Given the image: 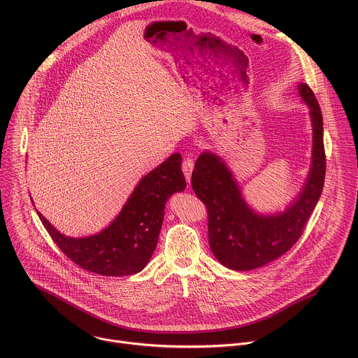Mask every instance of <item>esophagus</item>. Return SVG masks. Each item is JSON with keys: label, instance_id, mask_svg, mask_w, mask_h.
Segmentation results:
<instances>
[{"label": "esophagus", "instance_id": "esophagus-1", "mask_svg": "<svg viewBox=\"0 0 358 358\" xmlns=\"http://www.w3.org/2000/svg\"><path fill=\"white\" fill-rule=\"evenodd\" d=\"M192 170H194V159L192 157H187L184 162H182V171H184V176L189 184L191 181V174H192Z\"/></svg>", "mask_w": 358, "mask_h": 358}]
</instances>
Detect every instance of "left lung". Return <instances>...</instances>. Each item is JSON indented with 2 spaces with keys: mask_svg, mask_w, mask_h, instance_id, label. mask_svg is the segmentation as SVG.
I'll return each mask as SVG.
<instances>
[{
  "mask_svg": "<svg viewBox=\"0 0 358 358\" xmlns=\"http://www.w3.org/2000/svg\"><path fill=\"white\" fill-rule=\"evenodd\" d=\"M298 91L310 108L312 166L303 189L282 213L263 216L253 212L216 155L203 152L195 163L191 184L208 210L209 246L219 263L230 270L249 271L287 253L302 236L320 198L326 174L322 110L308 84H299Z\"/></svg>",
  "mask_w": 358,
  "mask_h": 358,
  "instance_id": "left-lung-1",
  "label": "left lung"
}]
</instances>
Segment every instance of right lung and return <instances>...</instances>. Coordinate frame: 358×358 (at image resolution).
Returning a JSON list of instances; mask_svg holds the SVG:
<instances>
[{
	"mask_svg": "<svg viewBox=\"0 0 358 358\" xmlns=\"http://www.w3.org/2000/svg\"><path fill=\"white\" fill-rule=\"evenodd\" d=\"M185 185L181 155L174 153L141 180L122 210L98 234L67 237L38 215L56 246L83 270L106 277L131 275L149 263L157 246L166 202Z\"/></svg>",
	"mask_w": 358,
	"mask_h": 358,
	"instance_id": "add662e5",
	"label": "right lung"
}]
</instances>
